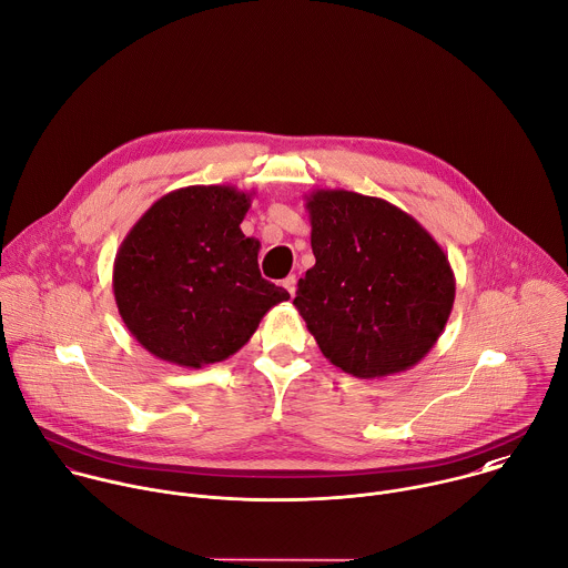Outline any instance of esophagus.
Masks as SVG:
<instances>
[{
  "instance_id": "34e87169",
  "label": "esophagus",
  "mask_w": 568,
  "mask_h": 568,
  "mask_svg": "<svg viewBox=\"0 0 568 568\" xmlns=\"http://www.w3.org/2000/svg\"><path fill=\"white\" fill-rule=\"evenodd\" d=\"M282 284H284V288H286V291L291 293V297H295V288H297V277H295V275H288V277H286V280L282 282Z\"/></svg>"
}]
</instances>
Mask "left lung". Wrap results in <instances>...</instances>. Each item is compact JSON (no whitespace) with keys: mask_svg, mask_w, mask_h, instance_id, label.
Returning <instances> with one entry per match:
<instances>
[{"mask_svg":"<svg viewBox=\"0 0 568 568\" xmlns=\"http://www.w3.org/2000/svg\"><path fill=\"white\" fill-rule=\"evenodd\" d=\"M306 211L315 266L293 304L324 357L362 379L415 366L439 339L455 302L442 246L379 197L317 189Z\"/></svg>","mask_w":568,"mask_h":568,"instance_id":"obj_1","label":"left lung"}]
</instances>
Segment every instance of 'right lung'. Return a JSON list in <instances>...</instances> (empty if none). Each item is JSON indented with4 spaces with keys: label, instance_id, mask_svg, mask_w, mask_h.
I'll return each mask as SVG.
<instances>
[{
    "label": "right lung",
    "instance_id": "1",
    "mask_svg": "<svg viewBox=\"0 0 568 568\" xmlns=\"http://www.w3.org/2000/svg\"><path fill=\"white\" fill-rule=\"evenodd\" d=\"M253 193L186 186L160 197L113 264L118 311L155 357L202 368L237 353L291 295L260 275V242L240 229Z\"/></svg>",
    "mask_w": 568,
    "mask_h": 568
}]
</instances>
